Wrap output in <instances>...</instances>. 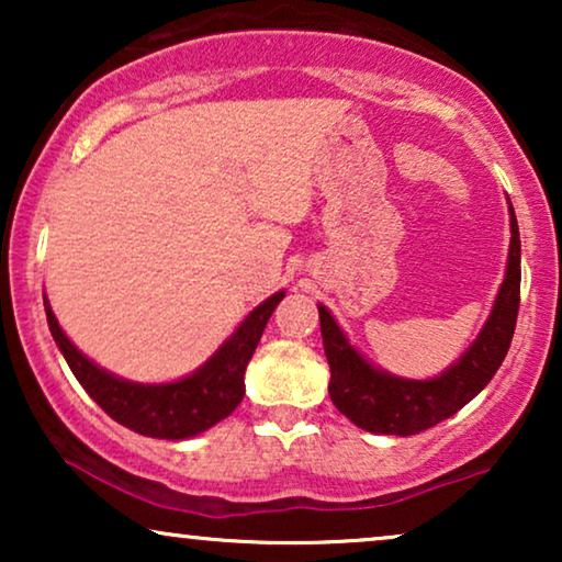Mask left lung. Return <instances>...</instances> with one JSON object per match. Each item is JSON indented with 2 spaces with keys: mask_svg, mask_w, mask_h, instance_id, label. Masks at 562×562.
Wrapping results in <instances>:
<instances>
[{
  "mask_svg": "<svg viewBox=\"0 0 562 562\" xmlns=\"http://www.w3.org/2000/svg\"><path fill=\"white\" fill-rule=\"evenodd\" d=\"M512 243L506 273L491 306L486 325L456 363L435 379H402L375 368L352 348L325 304H317L322 345L329 363V398L352 425L375 435L409 437L452 417L494 379L509 352L519 312L521 245L519 225L509 202Z\"/></svg>",
  "mask_w": 562,
  "mask_h": 562,
  "instance_id": "obj_1",
  "label": "left lung"
}]
</instances>
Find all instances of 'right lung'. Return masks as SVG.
Instances as JSON below:
<instances>
[{
    "label": "right lung",
    "instance_id": "1",
    "mask_svg": "<svg viewBox=\"0 0 562 562\" xmlns=\"http://www.w3.org/2000/svg\"><path fill=\"white\" fill-rule=\"evenodd\" d=\"M286 291H276L245 317L233 335L206 358L194 373L168 383H137L120 379L89 360L60 329L43 294L45 317L53 340L64 352L76 381L122 427L158 440H187L229 417L245 396V368L256 352L260 335Z\"/></svg>",
    "mask_w": 562,
    "mask_h": 562
}]
</instances>
